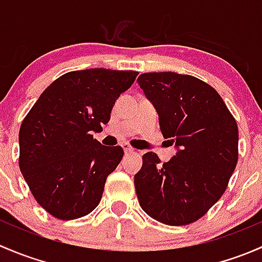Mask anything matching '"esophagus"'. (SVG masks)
I'll list each match as a JSON object with an SVG mask.
<instances>
[{"mask_svg":"<svg viewBox=\"0 0 262 262\" xmlns=\"http://www.w3.org/2000/svg\"><path fill=\"white\" fill-rule=\"evenodd\" d=\"M122 149L125 152H134L135 149L132 146H130L128 144H122Z\"/></svg>","mask_w":262,"mask_h":262,"instance_id":"1","label":"esophagus"}]
</instances>
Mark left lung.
<instances>
[{
	"label": "left lung",
	"instance_id": "obj_1",
	"mask_svg": "<svg viewBox=\"0 0 262 262\" xmlns=\"http://www.w3.org/2000/svg\"><path fill=\"white\" fill-rule=\"evenodd\" d=\"M137 83L159 113L163 136L178 149L163 165L156 154L142 156L135 175L139 203L164 225H189L227 189L238 160L236 120L218 92L193 75L144 73Z\"/></svg>",
	"mask_w": 262,
	"mask_h": 262
}]
</instances>
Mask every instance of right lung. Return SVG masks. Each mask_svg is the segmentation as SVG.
<instances>
[{
  "label": "right lung",
  "mask_w": 262,
  "mask_h": 262,
  "mask_svg": "<svg viewBox=\"0 0 262 262\" xmlns=\"http://www.w3.org/2000/svg\"><path fill=\"white\" fill-rule=\"evenodd\" d=\"M139 73L94 68L69 72L41 93L18 134L20 170L37 203L58 220L87 215L123 156L93 132L111 118L116 99Z\"/></svg>",
  "instance_id": "obj_1"
}]
</instances>
